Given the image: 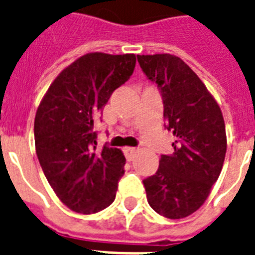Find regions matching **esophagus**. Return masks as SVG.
I'll return each instance as SVG.
<instances>
[{"instance_id":"obj_1","label":"esophagus","mask_w":255,"mask_h":255,"mask_svg":"<svg viewBox=\"0 0 255 255\" xmlns=\"http://www.w3.org/2000/svg\"><path fill=\"white\" fill-rule=\"evenodd\" d=\"M124 154H125L128 161H133L134 157L137 155V149H134V147H125L124 149Z\"/></svg>"}]
</instances>
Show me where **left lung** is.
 Returning a JSON list of instances; mask_svg holds the SVG:
<instances>
[{"instance_id":"1","label":"left lung","mask_w":255,"mask_h":255,"mask_svg":"<svg viewBox=\"0 0 255 255\" xmlns=\"http://www.w3.org/2000/svg\"><path fill=\"white\" fill-rule=\"evenodd\" d=\"M142 72L157 84L174 151L162 154L154 175L143 179L147 202L170 220L197 212L220 177L226 130L220 106L199 77L179 57L137 56Z\"/></svg>"}]
</instances>
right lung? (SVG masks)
I'll return each mask as SVG.
<instances>
[{
  "mask_svg": "<svg viewBox=\"0 0 255 255\" xmlns=\"http://www.w3.org/2000/svg\"><path fill=\"white\" fill-rule=\"evenodd\" d=\"M135 68L134 54L88 53L53 81L34 120L35 151L47 182L70 210L93 214L116 198L126 159L120 149L96 151L94 125L112 93Z\"/></svg>",
  "mask_w": 255,
  "mask_h": 255,
  "instance_id": "1",
  "label": "right lung"
}]
</instances>
